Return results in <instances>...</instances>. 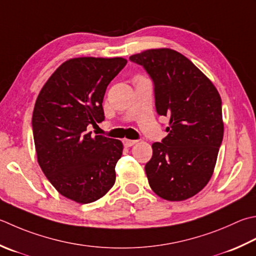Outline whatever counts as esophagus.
I'll use <instances>...</instances> for the list:
<instances>
[{
  "instance_id": "34e87169",
  "label": "esophagus",
  "mask_w": 256,
  "mask_h": 256,
  "mask_svg": "<svg viewBox=\"0 0 256 256\" xmlns=\"http://www.w3.org/2000/svg\"><path fill=\"white\" fill-rule=\"evenodd\" d=\"M136 143H138V141H135V140H128V138H124L123 140L124 146H126V148H131V146H133L134 144H136Z\"/></svg>"
}]
</instances>
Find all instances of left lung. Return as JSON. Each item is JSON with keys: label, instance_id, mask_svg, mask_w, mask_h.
Wrapping results in <instances>:
<instances>
[{"label": "left lung", "instance_id": "obj_1", "mask_svg": "<svg viewBox=\"0 0 256 256\" xmlns=\"http://www.w3.org/2000/svg\"><path fill=\"white\" fill-rule=\"evenodd\" d=\"M154 82L155 108L170 118L168 135L152 144L145 173L153 192L168 201L194 196L211 180L224 124L216 88L183 54L151 48L130 56Z\"/></svg>", "mask_w": 256, "mask_h": 256}]
</instances>
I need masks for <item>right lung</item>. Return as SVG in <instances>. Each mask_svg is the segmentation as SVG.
Here are the masks:
<instances>
[{
    "instance_id": "add662e5",
    "label": "right lung",
    "mask_w": 256,
    "mask_h": 256,
    "mask_svg": "<svg viewBox=\"0 0 256 256\" xmlns=\"http://www.w3.org/2000/svg\"><path fill=\"white\" fill-rule=\"evenodd\" d=\"M123 58H74L62 63L35 102L32 128L38 162L56 191L81 204L104 196L115 183L123 144L86 132L104 121L110 82L126 65Z\"/></svg>"
}]
</instances>
